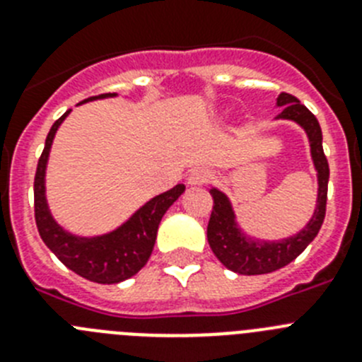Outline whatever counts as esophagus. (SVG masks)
I'll use <instances>...</instances> for the list:
<instances>
[{
  "mask_svg": "<svg viewBox=\"0 0 362 362\" xmlns=\"http://www.w3.org/2000/svg\"><path fill=\"white\" fill-rule=\"evenodd\" d=\"M210 179H212V170L204 168V166H197L188 174V183L190 185H204L209 183Z\"/></svg>",
  "mask_w": 362,
  "mask_h": 362,
  "instance_id": "esophagus-1",
  "label": "esophagus"
}]
</instances>
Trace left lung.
<instances>
[{
    "label": "left lung",
    "instance_id": "1",
    "mask_svg": "<svg viewBox=\"0 0 362 362\" xmlns=\"http://www.w3.org/2000/svg\"><path fill=\"white\" fill-rule=\"evenodd\" d=\"M277 107H283L277 119L296 121L305 129L306 136H308L310 152H312L313 166L317 170L319 181L317 206H315V212L308 221V225L292 238L283 239V241H257V239L246 238L238 228L228 197L217 188H212L210 194L214 197V209L210 214L209 228H206L209 245L221 263L228 270L243 274V276L270 274V272H276L292 263L293 259L315 239L321 230L322 221H325L330 168H328V161L322 152V132L317 117L313 116L305 105H300L296 95L286 94V92L279 94Z\"/></svg>",
    "mask_w": 362,
    "mask_h": 362
}]
</instances>
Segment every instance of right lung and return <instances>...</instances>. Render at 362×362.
Masks as SVG:
<instances>
[{
    "label": "right lung",
    "mask_w": 362,
    "mask_h": 362,
    "mask_svg": "<svg viewBox=\"0 0 362 362\" xmlns=\"http://www.w3.org/2000/svg\"><path fill=\"white\" fill-rule=\"evenodd\" d=\"M116 94H101L88 98L81 103L92 99L114 98ZM70 110H66L56 123L52 124L49 136L45 139V148L37 161L36 177H34V216H36L37 232L41 239L56 257L76 272L78 276L99 284H114L136 276L148 261L153 250V243L158 235L159 223L174 201L185 192V185H175L165 194H159L148 203H145L127 223L114 232L98 235V238H78L57 225L45 197V170L49 161V152L52 146L59 124L63 123Z\"/></svg>",
    "instance_id": "obj_1"
}]
</instances>
